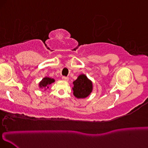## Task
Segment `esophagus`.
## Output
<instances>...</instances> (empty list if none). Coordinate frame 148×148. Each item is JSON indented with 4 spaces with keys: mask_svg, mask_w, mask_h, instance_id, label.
Wrapping results in <instances>:
<instances>
[{
    "mask_svg": "<svg viewBox=\"0 0 148 148\" xmlns=\"http://www.w3.org/2000/svg\"><path fill=\"white\" fill-rule=\"evenodd\" d=\"M62 80H64V81H68L69 77H66V76H63V77H62Z\"/></svg>",
    "mask_w": 148,
    "mask_h": 148,
    "instance_id": "esophagus-1",
    "label": "esophagus"
}]
</instances>
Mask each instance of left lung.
Masks as SVG:
<instances>
[{
    "mask_svg": "<svg viewBox=\"0 0 148 148\" xmlns=\"http://www.w3.org/2000/svg\"><path fill=\"white\" fill-rule=\"evenodd\" d=\"M73 95L78 99L86 97L92 92V82L85 75H80L77 79L73 82Z\"/></svg>",
    "mask_w": 148,
    "mask_h": 148,
    "instance_id": "left-lung-1",
    "label": "left lung"
}]
</instances>
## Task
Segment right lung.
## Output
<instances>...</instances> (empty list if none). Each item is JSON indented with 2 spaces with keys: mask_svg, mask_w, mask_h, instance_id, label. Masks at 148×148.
<instances>
[{
  "mask_svg": "<svg viewBox=\"0 0 148 148\" xmlns=\"http://www.w3.org/2000/svg\"><path fill=\"white\" fill-rule=\"evenodd\" d=\"M55 80L53 79H51V78L49 77H45L44 79L42 80V81L40 82V88H49V85H50L51 84H52L53 82H54Z\"/></svg>",
  "mask_w": 148,
  "mask_h": 148,
  "instance_id": "add662e5",
  "label": "right lung"
}]
</instances>
